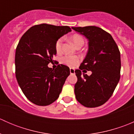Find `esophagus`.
<instances>
[{
  "instance_id": "34e87169",
  "label": "esophagus",
  "mask_w": 134,
  "mask_h": 134,
  "mask_svg": "<svg viewBox=\"0 0 134 134\" xmlns=\"http://www.w3.org/2000/svg\"><path fill=\"white\" fill-rule=\"evenodd\" d=\"M70 73H71V75H73V74H75V70L74 69L71 68V69H70Z\"/></svg>"
}]
</instances>
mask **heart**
Segmentation results:
<instances>
[{
    "label": "heart",
    "instance_id": "1",
    "mask_svg": "<svg viewBox=\"0 0 134 134\" xmlns=\"http://www.w3.org/2000/svg\"><path fill=\"white\" fill-rule=\"evenodd\" d=\"M71 40H72L74 44H75L76 47L78 44H80L82 43H84V40H83V37L78 34H75L74 36H72V37H71ZM62 42H63V39L62 38L59 39L57 42H56L55 48H56V51L57 52H59L61 51ZM79 57H78L76 56H65L62 59V62L63 63H65V64L69 66V67H75V66L78 64V63L79 62Z\"/></svg>",
    "mask_w": 134,
    "mask_h": 134
}]
</instances>
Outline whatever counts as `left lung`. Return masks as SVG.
Returning a JSON list of instances; mask_svg holds the SVG:
<instances>
[{
    "label": "left lung",
    "mask_w": 134,
    "mask_h": 134,
    "mask_svg": "<svg viewBox=\"0 0 134 134\" xmlns=\"http://www.w3.org/2000/svg\"><path fill=\"white\" fill-rule=\"evenodd\" d=\"M88 40L86 58L75 71L76 100L83 106L95 108L104 104L111 97L120 79L121 54L112 36L95 26L72 27ZM84 69L91 70L90 76ZM82 70V72L81 70Z\"/></svg>",
    "instance_id": "left-lung-1"
}]
</instances>
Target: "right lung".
<instances>
[{"label": "right lung", "instance_id": "add662e5", "mask_svg": "<svg viewBox=\"0 0 134 134\" xmlns=\"http://www.w3.org/2000/svg\"><path fill=\"white\" fill-rule=\"evenodd\" d=\"M71 32L67 26L47 24L34 26L21 37L15 52V75L19 87L27 98L38 106H47L58 99L66 78L67 66L48 67L57 53L58 40Z\"/></svg>", "mask_w": 134, "mask_h": 134}]
</instances>
